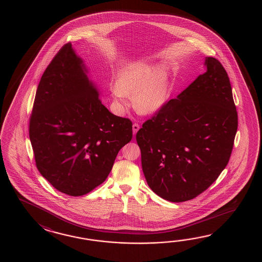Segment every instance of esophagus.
Here are the masks:
<instances>
[{
	"mask_svg": "<svg viewBox=\"0 0 262 262\" xmlns=\"http://www.w3.org/2000/svg\"><path fill=\"white\" fill-rule=\"evenodd\" d=\"M139 125L138 124V123H134L133 124V135L135 136L136 134H137V132L139 131Z\"/></svg>",
	"mask_w": 262,
	"mask_h": 262,
	"instance_id": "34e87169",
	"label": "esophagus"
}]
</instances>
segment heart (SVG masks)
I'll return each instance as SVG.
<instances>
[{
	"instance_id": "b5f03b06",
	"label": "heart",
	"mask_w": 262,
	"mask_h": 262,
	"mask_svg": "<svg viewBox=\"0 0 262 262\" xmlns=\"http://www.w3.org/2000/svg\"><path fill=\"white\" fill-rule=\"evenodd\" d=\"M169 74L166 66L137 61L118 74L112 93L118 111L130 105L133 97L135 108L142 114L160 111L169 95Z\"/></svg>"
}]
</instances>
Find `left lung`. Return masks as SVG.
Returning <instances> with one entry per match:
<instances>
[{
	"instance_id": "obj_1",
	"label": "left lung",
	"mask_w": 262,
	"mask_h": 262,
	"mask_svg": "<svg viewBox=\"0 0 262 262\" xmlns=\"http://www.w3.org/2000/svg\"><path fill=\"white\" fill-rule=\"evenodd\" d=\"M206 72L145 122L136 136L147 184L171 202L201 194L228 165L238 127L228 74L212 57Z\"/></svg>"
}]
</instances>
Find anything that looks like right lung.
Instances as JSON below:
<instances>
[{
	"label": "right lung",
	"instance_id": "right-lung-1",
	"mask_svg": "<svg viewBox=\"0 0 262 262\" xmlns=\"http://www.w3.org/2000/svg\"><path fill=\"white\" fill-rule=\"evenodd\" d=\"M70 43L40 79L30 119L36 167L53 187L85 195L106 180L119 150L132 139L129 119L112 114Z\"/></svg>",
	"mask_w": 262,
	"mask_h": 262
}]
</instances>
